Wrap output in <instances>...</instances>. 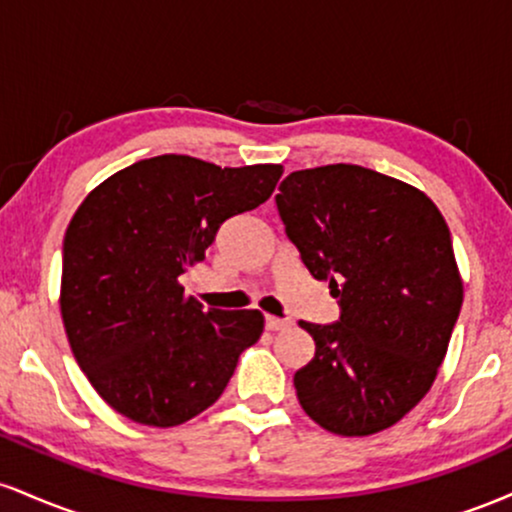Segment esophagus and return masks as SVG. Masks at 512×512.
Listing matches in <instances>:
<instances>
[{"label":"esophagus","instance_id":"obj_1","mask_svg":"<svg viewBox=\"0 0 512 512\" xmlns=\"http://www.w3.org/2000/svg\"><path fill=\"white\" fill-rule=\"evenodd\" d=\"M264 325H267V330L279 332V330H286V327H291V320H284V317L267 315V317H264Z\"/></svg>","mask_w":512,"mask_h":512}]
</instances>
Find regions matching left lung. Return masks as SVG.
<instances>
[{
  "instance_id": "obj_1",
  "label": "left lung",
  "mask_w": 512,
  "mask_h": 512,
  "mask_svg": "<svg viewBox=\"0 0 512 512\" xmlns=\"http://www.w3.org/2000/svg\"><path fill=\"white\" fill-rule=\"evenodd\" d=\"M276 209L342 308L334 325L298 322L315 339L298 402L337 436L395 426L431 390L462 308L448 223L414 185L351 163L291 173Z\"/></svg>"
}]
</instances>
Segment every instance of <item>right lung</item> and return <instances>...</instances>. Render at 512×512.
I'll use <instances>...</instances> for the list:
<instances>
[{
    "instance_id": "obj_1",
    "label": "right lung",
    "mask_w": 512,
    "mask_h": 512,
    "mask_svg": "<svg viewBox=\"0 0 512 512\" xmlns=\"http://www.w3.org/2000/svg\"><path fill=\"white\" fill-rule=\"evenodd\" d=\"M284 168H221L163 154L88 192L64 233L60 310L72 354L117 414L170 428L226 390L262 337L260 310L204 313L180 274L226 219L267 202Z\"/></svg>"
}]
</instances>
